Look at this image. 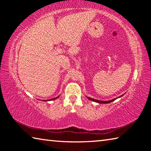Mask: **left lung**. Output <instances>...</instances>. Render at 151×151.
Here are the masks:
<instances>
[{"label": "left lung", "instance_id": "left-lung-1", "mask_svg": "<svg viewBox=\"0 0 151 151\" xmlns=\"http://www.w3.org/2000/svg\"><path fill=\"white\" fill-rule=\"evenodd\" d=\"M123 96V94H122V95H121V96H119L118 98H120V97H121V96ZM87 97V99H88V100H90V101H94V102H95V103H101V104H107V103H111V102H112V101H115L116 99H117L118 98H116V99H112V100H110V101H99V100H96V99H93V98H90V97H88V96H86Z\"/></svg>", "mask_w": 151, "mask_h": 151}]
</instances>
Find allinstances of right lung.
<instances>
[{"label":"right lung","mask_w":151,"mask_h":151,"mask_svg":"<svg viewBox=\"0 0 151 151\" xmlns=\"http://www.w3.org/2000/svg\"><path fill=\"white\" fill-rule=\"evenodd\" d=\"M58 97H59V96H58L57 97H56V98H54V99H48V100H42V101H52V100H55V99H58Z\"/></svg>","instance_id":"add662e5"}]
</instances>
